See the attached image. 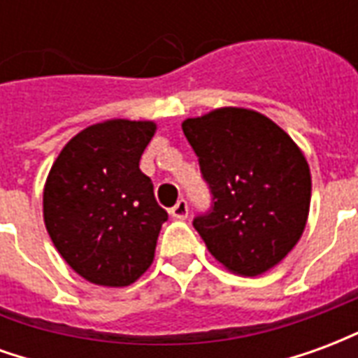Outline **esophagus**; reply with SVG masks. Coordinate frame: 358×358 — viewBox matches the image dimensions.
<instances>
[{
  "instance_id": "esophagus-1",
  "label": "esophagus",
  "mask_w": 358,
  "mask_h": 358,
  "mask_svg": "<svg viewBox=\"0 0 358 358\" xmlns=\"http://www.w3.org/2000/svg\"><path fill=\"white\" fill-rule=\"evenodd\" d=\"M187 213H189V207H187L186 199H178V203H176V205L171 209L172 217L180 218V220L187 218Z\"/></svg>"
}]
</instances>
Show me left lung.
Masks as SVG:
<instances>
[{
    "mask_svg": "<svg viewBox=\"0 0 358 358\" xmlns=\"http://www.w3.org/2000/svg\"><path fill=\"white\" fill-rule=\"evenodd\" d=\"M184 136L210 192L194 228L210 255L240 276H259L299 241L310 207L301 149L261 113L224 107L187 118Z\"/></svg>",
    "mask_w": 358,
    "mask_h": 358,
    "instance_id": "8db88e82",
    "label": "left lung"
}]
</instances>
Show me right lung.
Returning <instances> with one entry per match:
<instances>
[{"label": "right lung", "instance_id": "right-lung-1", "mask_svg": "<svg viewBox=\"0 0 358 358\" xmlns=\"http://www.w3.org/2000/svg\"><path fill=\"white\" fill-rule=\"evenodd\" d=\"M153 122L107 120L76 134L43 189V220L69 266L97 285L136 282L155 255L169 213L140 171Z\"/></svg>", "mask_w": 358, "mask_h": 358}]
</instances>
